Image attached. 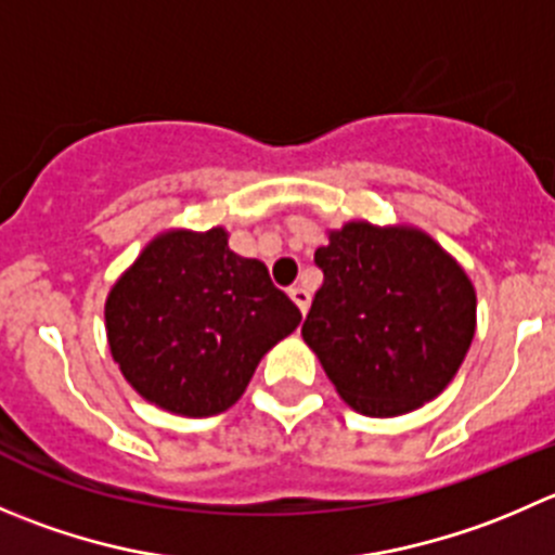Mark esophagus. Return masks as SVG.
Listing matches in <instances>:
<instances>
[{"label": "esophagus", "mask_w": 555, "mask_h": 555, "mask_svg": "<svg viewBox=\"0 0 555 555\" xmlns=\"http://www.w3.org/2000/svg\"><path fill=\"white\" fill-rule=\"evenodd\" d=\"M289 298L295 300V306H298L300 311H309V304H311V295H309V289L306 287H300V284H295V287H289Z\"/></svg>", "instance_id": "esophagus-1"}]
</instances>
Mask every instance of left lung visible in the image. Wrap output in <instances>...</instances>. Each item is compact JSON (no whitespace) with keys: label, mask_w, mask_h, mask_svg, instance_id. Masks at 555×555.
Listing matches in <instances>:
<instances>
[{"label":"left lung","mask_w":555,"mask_h":555,"mask_svg":"<svg viewBox=\"0 0 555 555\" xmlns=\"http://www.w3.org/2000/svg\"><path fill=\"white\" fill-rule=\"evenodd\" d=\"M325 279L304 341L338 396L365 417H398L453 382L477 327L475 284L426 230L371 224L327 230L314 251Z\"/></svg>","instance_id":"1"}]
</instances>
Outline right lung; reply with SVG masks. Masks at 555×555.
<instances>
[{
    "instance_id": "obj_1",
    "label": "right lung",
    "mask_w": 555,
    "mask_h": 555,
    "mask_svg": "<svg viewBox=\"0 0 555 555\" xmlns=\"http://www.w3.org/2000/svg\"><path fill=\"white\" fill-rule=\"evenodd\" d=\"M228 230L154 235L105 300V333L124 379L181 417H211L244 396L300 309L266 262L235 255Z\"/></svg>"
}]
</instances>
